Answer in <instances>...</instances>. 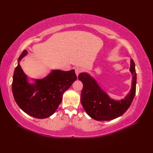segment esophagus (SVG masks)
<instances>
[{"instance_id": "esophagus-1", "label": "esophagus", "mask_w": 153, "mask_h": 153, "mask_svg": "<svg viewBox=\"0 0 153 153\" xmlns=\"http://www.w3.org/2000/svg\"><path fill=\"white\" fill-rule=\"evenodd\" d=\"M75 71H76V74L77 75V76L82 71V68H79V67H77V68H75Z\"/></svg>"}]
</instances>
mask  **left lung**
<instances>
[{"label": "left lung", "instance_id": "obj_1", "mask_svg": "<svg viewBox=\"0 0 153 153\" xmlns=\"http://www.w3.org/2000/svg\"><path fill=\"white\" fill-rule=\"evenodd\" d=\"M130 71L133 76L132 88L128 96L119 101L109 98L89 75L85 73L79 75L78 78L83 84L81 103L90 117L96 120H110L120 117L128 110L136 93L137 75L132 59Z\"/></svg>", "mask_w": 153, "mask_h": 153}]
</instances>
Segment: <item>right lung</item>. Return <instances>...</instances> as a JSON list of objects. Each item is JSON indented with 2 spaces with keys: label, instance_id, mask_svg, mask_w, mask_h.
Returning a JSON list of instances; mask_svg holds the SVG:
<instances>
[{
  "label": "right lung",
  "instance_id": "obj_1",
  "mask_svg": "<svg viewBox=\"0 0 153 153\" xmlns=\"http://www.w3.org/2000/svg\"><path fill=\"white\" fill-rule=\"evenodd\" d=\"M26 54L27 51H23L19 62ZM76 79L74 70H56L44 79H36L34 84H29L18 63L13 76V96L24 112L36 119H45L55 113L62 102L63 94Z\"/></svg>",
  "mask_w": 153,
  "mask_h": 153
}]
</instances>
